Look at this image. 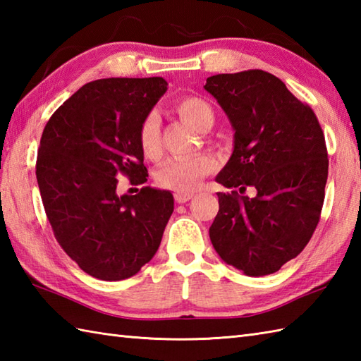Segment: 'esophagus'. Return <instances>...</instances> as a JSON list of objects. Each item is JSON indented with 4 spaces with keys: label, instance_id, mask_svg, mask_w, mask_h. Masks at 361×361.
Instances as JSON below:
<instances>
[{
    "label": "esophagus",
    "instance_id": "esophagus-1",
    "mask_svg": "<svg viewBox=\"0 0 361 361\" xmlns=\"http://www.w3.org/2000/svg\"><path fill=\"white\" fill-rule=\"evenodd\" d=\"M192 197H194L192 194H185V192H176V194H173V198H175L176 203H186V202H189Z\"/></svg>",
    "mask_w": 361,
    "mask_h": 361
}]
</instances>
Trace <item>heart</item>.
<instances>
[{"mask_svg": "<svg viewBox=\"0 0 361 361\" xmlns=\"http://www.w3.org/2000/svg\"><path fill=\"white\" fill-rule=\"evenodd\" d=\"M175 111L181 119L189 122L200 132H209L216 121L212 106L200 97H183L175 104ZM137 144L142 155L147 159H158L161 155V126L157 113H149L137 130ZM216 169V161L206 153H198L189 158H169L161 163L155 172L157 185L178 190V192H189L194 190L206 175H209Z\"/></svg>", "mask_w": 361, "mask_h": 361, "instance_id": "heart-1", "label": "heart"}]
</instances>
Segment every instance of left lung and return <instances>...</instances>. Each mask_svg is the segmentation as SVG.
I'll use <instances>...</instances> for the list:
<instances>
[{"mask_svg": "<svg viewBox=\"0 0 361 361\" xmlns=\"http://www.w3.org/2000/svg\"><path fill=\"white\" fill-rule=\"evenodd\" d=\"M204 90L234 128V150L217 183L212 247L247 276H265L296 257L315 231L324 203L327 149L315 113L262 70L217 74ZM247 187L255 197L240 196Z\"/></svg>", "mask_w": 361, "mask_h": 361, "instance_id": "left-lung-1", "label": "left lung"}]
</instances>
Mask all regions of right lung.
I'll return each instance as SVG.
<instances>
[{
  "mask_svg": "<svg viewBox=\"0 0 361 361\" xmlns=\"http://www.w3.org/2000/svg\"><path fill=\"white\" fill-rule=\"evenodd\" d=\"M163 78L99 79L60 105L37 153V181L60 247L102 281L136 274L155 256L173 212L169 190L118 195L119 173L147 181L137 130L166 93Z\"/></svg>",
  "mask_w": 361,
  "mask_h": 361,
  "instance_id": "1",
  "label": "right lung"
}]
</instances>
